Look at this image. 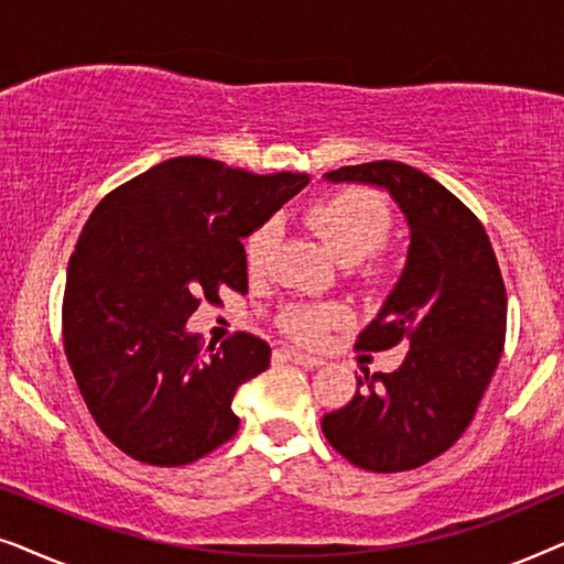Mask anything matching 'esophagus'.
Here are the masks:
<instances>
[{"mask_svg":"<svg viewBox=\"0 0 564 564\" xmlns=\"http://www.w3.org/2000/svg\"><path fill=\"white\" fill-rule=\"evenodd\" d=\"M282 354H284V357H288L290 361H295V365L305 367V369H315V367L323 365V361H321L318 357H311V354H303V351H295V349H282Z\"/></svg>","mask_w":564,"mask_h":564,"instance_id":"34e87169","label":"esophagus"}]
</instances>
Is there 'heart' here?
<instances>
[{
    "instance_id": "obj_1",
    "label": "heart",
    "mask_w": 564,
    "mask_h": 564,
    "mask_svg": "<svg viewBox=\"0 0 564 564\" xmlns=\"http://www.w3.org/2000/svg\"><path fill=\"white\" fill-rule=\"evenodd\" d=\"M305 223L323 243L346 264H357L388 241L392 215L384 199L372 189L346 187L334 195L315 199L305 210ZM280 226L267 220L246 238V267L261 274L272 257ZM344 321V311L328 303H290L282 307L280 326L297 341H315L330 326Z\"/></svg>"
}]
</instances>
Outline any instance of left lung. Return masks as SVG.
I'll list each match as a JSON object with an SVG mask.
<instances>
[{
	"instance_id": "obj_1",
	"label": "left lung",
	"mask_w": 564,
	"mask_h": 564,
	"mask_svg": "<svg viewBox=\"0 0 564 564\" xmlns=\"http://www.w3.org/2000/svg\"><path fill=\"white\" fill-rule=\"evenodd\" d=\"M328 182L390 192L411 246L403 274L357 349L408 346L395 372L359 377L357 395L323 415V434L351 465L403 473L444 454L465 434L506 341V284L482 223L419 169L369 161L326 174Z\"/></svg>"
}]
</instances>
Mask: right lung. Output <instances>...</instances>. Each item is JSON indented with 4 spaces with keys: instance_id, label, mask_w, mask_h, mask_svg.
Listing matches in <instances>:
<instances>
[{
    "instance_id": "right-lung-1",
    "label": "right lung",
    "mask_w": 564,
    "mask_h": 564,
    "mask_svg": "<svg viewBox=\"0 0 564 564\" xmlns=\"http://www.w3.org/2000/svg\"><path fill=\"white\" fill-rule=\"evenodd\" d=\"M307 182L176 156L91 210L68 259L64 349L91 419L128 457L182 467L234 438L236 390L272 349L241 330L203 354L184 326L223 288L249 290L241 238Z\"/></svg>"
}]
</instances>
